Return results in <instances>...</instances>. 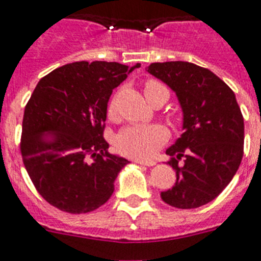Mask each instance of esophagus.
Returning <instances> with one entry per match:
<instances>
[{
    "label": "esophagus",
    "instance_id": "obj_1",
    "mask_svg": "<svg viewBox=\"0 0 261 261\" xmlns=\"http://www.w3.org/2000/svg\"><path fill=\"white\" fill-rule=\"evenodd\" d=\"M136 163L139 164H143V166H148V167H151V166H155L156 162L155 160H140V159H136L135 160Z\"/></svg>",
    "mask_w": 261,
    "mask_h": 261
}]
</instances>
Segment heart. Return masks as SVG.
Listing matches in <instances>:
<instances>
[{
  "instance_id": "obj_1",
  "label": "heart",
  "mask_w": 261,
  "mask_h": 261,
  "mask_svg": "<svg viewBox=\"0 0 261 261\" xmlns=\"http://www.w3.org/2000/svg\"><path fill=\"white\" fill-rule=\"evenodd\" d=\"M168 91L162 83L156 81H147L144 83V94L149 102L156 93ZM116 113V99H110L108 105V114L110 117ZM170 133L166 126L160 124H133L125 126L118 133L116 145L118 151L125 156L135 159H149L163 147L168 140Z\"/></svg>"
}]
</instances>
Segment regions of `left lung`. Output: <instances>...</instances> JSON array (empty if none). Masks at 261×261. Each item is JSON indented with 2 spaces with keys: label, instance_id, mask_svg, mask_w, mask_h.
I'll return each mask as SVG.
<instances>
[{
  "label": "left lung",
  "instance_id": "8db88e82",
  "mask_svg": "<svg viewBox=\"0 0 261 261\" xmlns=\"http://www.w3.org/2000/svg\"><path fill=\"white\" fill-rule=\"evenodd\" d=\"M148 72L175 91L185 133L166 151L176 172L162 199L178 209H195L222 193L244 155V118L236 95L207 68L189 62L151 63Z\"/></svg>",
  "mask_w": 261,
  "mask_h": 261
}]
</instances>
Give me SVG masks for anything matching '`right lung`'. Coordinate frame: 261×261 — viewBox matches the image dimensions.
<instances>
[{"label": "right lung", "mask_w": 261, "mask_h": 261, "mask_svg": "<svg viewBox=\"0 0 261 261\" xmlns=\"http://www.w3.org/2000/svg\"><path fill=\"white\" fill-rule=\"evenodd\" d=\"M136 67L140 64L83 60L39 81L25 106L20 151L33 186L49 205L82 214L112 197L114 180L129 162L108 151V102Z\"/></svg>", "instance_id": "obj_1"}]
</instances>
